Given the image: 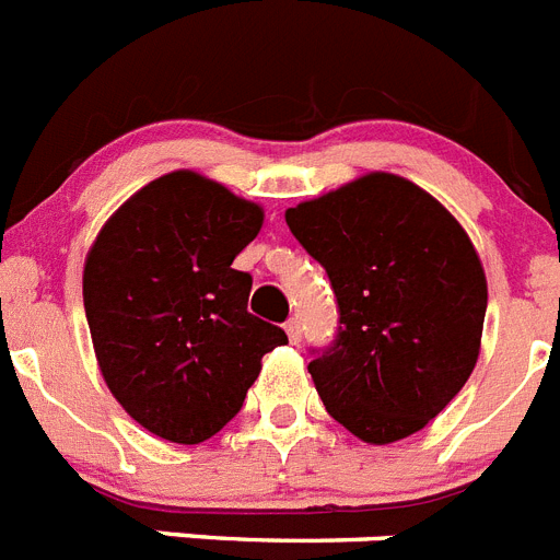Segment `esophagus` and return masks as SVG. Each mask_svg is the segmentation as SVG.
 Instances as JSON below:
<instances>
[{
    "mask_svg": "<svg viewBox=\"0 0 560 560\" xmlns=\"http://www.w3.org/2000/svg\"><path fill=\"white\" fill-rule=\"evenodd\" d=\"M285 334H289L291 346H298V342H300V323H298V319H289V323H285Z\"/></svg>",
    "mask_w": 560,
    "mask_h": 560,
    "instance_id": "34e87169",
    "label": "esophagus"
}]
</instances>
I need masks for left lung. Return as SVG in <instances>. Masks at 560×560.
<instances>
[{
    "label": "left lung",
    "mask_w": 560,
    "mask_h": 560,
    "mask_svg": "<svg viewBox=\"0 0 560 560\" xmlns=\"http://www.w3.org/2000/svg\"><path fill=\"white\" fill-rule=\"evenodd\" d=\"M285 223L337 294V339L308 362L326 410L368 444L419 433L481 351L487 277L465 226L394 172L303 200Z\"/></svg>",
    "instance_id": "8db88e82"
}]
</instances>
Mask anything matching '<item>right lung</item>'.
I'll list each match as a JSON object with an SVG mask.
<instances>
[{
    "label": "right lung",
    "mask_w": 560,
    "mask_h": 560,
    "mask_svg": "<svg viewBox=\"0 0 560 560\" xmlns=\"http://www.w3.org/2000/svg\"><path fill=\"white\" fill-rule=\"evenodd\" d=\"M262 207L195 170L166 172L109 214L84 260V312L109 394L175 444L212 439L241 410L283 328L248 314L232 269Z\"/></svg>",
    "instance_id": "right-lung-1"
}]
</instances>
